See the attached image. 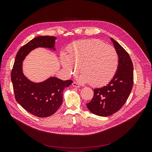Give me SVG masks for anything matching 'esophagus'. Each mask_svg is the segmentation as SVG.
Wrapping results in <instances>:
<instances>
[{
	"label": "esophagus",
	"instance_id": "1",
	"mask_svg": "<svg viewBox=\"0 0 152 152\" xmlns=\"http://www.w3.org/2000/svg\"><path fill=\"white\" fill-rule=\"evenodd\" d=\"M72 85L74 86V87H76V88H79L80 87V85L79 83H77V82H73V83H72Z\"/></svg>",
	"mask_w": 152,
	"mask_h": 152
}]
</instances>
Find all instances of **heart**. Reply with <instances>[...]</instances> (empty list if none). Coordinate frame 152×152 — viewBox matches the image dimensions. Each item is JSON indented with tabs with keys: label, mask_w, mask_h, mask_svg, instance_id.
Masks as SVG:
<instances>
[{
	"label": "heart",
	"mask_w": 152,
	"mask_h": 152,
	"mask_svg": "<svg viewBox=\"0 0 152 152\" xmlns=\"http://www.w3.org/2000/svg\"><path fill=\"white\" fill-rule=\"evenodd\" d=\"M68 55L61 54V63L69 75H75L80 67V80L93 86H100L110 82L118 66L115 49L98 39L76 41L70 45Z\"/></svg>",
	"instance_id": "1"
}]
</instances>
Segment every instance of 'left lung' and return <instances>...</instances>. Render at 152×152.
Here are the masks:
<instances>
[{
    "label": "left lung",
    "instance_id": "8db88e82",
    "mask_svg": "<svg viewBox=\"0 0 152 152\" xmlns=\"http://www.w3.org/2000/svg\"><path fill=\"white\" fill-rule=\"evenodd\" d=\"M118 55V66L113 79L106 86L94 89L92 100L86 104L94 114L107 117L119 111L126 103L134 83L132 61L126 50L111 38Z\"/></svg>",
    "mask_w": 152,
    "mask_h": 152
}]
</instances>
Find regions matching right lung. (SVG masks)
<instances>
[{
  "label": "right lung",
  "instance_id": "add662e5",
  "mask_svg": "<svg viewBox=\"0 0 152 152\" xmlns=\"http://www.w3.org/2000/svg\"><path fill=\"white\" fill-rule=\"evenodd\" d=\"M53 36H38L21 47L18 51L12 69L11 78L16 101L25 110L38 117H48L56 112L62 103L64 89L73 80H62L52 77L40 83L29 80L23 73L22 61L26 56L37 48L55 50Z\"/></svg>",
  "mask_w": 152,
  "mask_h": 152
}]
</instances>
